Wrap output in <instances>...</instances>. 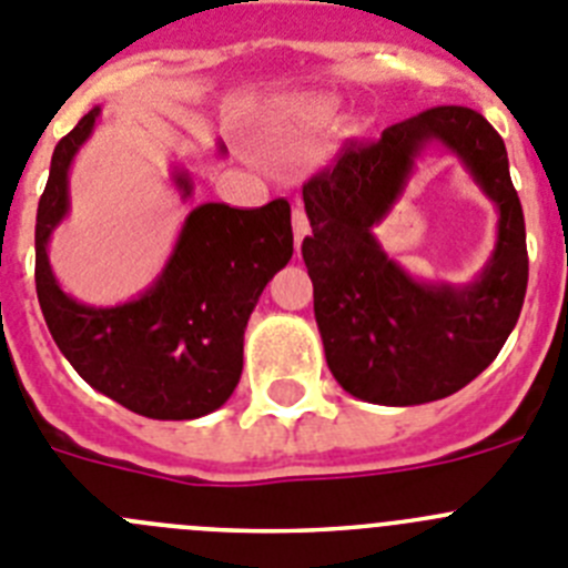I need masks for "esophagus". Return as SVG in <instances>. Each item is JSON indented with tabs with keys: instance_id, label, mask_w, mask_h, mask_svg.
<instances>
[{
	"instance_id": "obj_1",
	"label": "esophagus",
	"mask_w": 568,
	"mask_h": 568,
	"mask_svg": "<svg viewBox=\"0 0 568 568\" xmlns=\"http://www.w3.org/2000/svg\"><path fill=\"white\" fill-rule=\"evenodd\" d=\"M293 233H295V247H301L304 236L310 233V220H306V211L301 202L293 205Z\"/></svg>"
}]
</instances>
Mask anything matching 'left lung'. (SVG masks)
Instances as JSON below:
<instances>
[{"mask_svg": "<svg viewBox=\"0 0 568 568\" xmlns=\"http://www.w3.org/2000/svg\"><path fill=\"white\" fill-rule=\"evenodd\" d=\"M430 139L468 165L499 207V242L473 285L410 280L385 256L373 225L402 193ZM312 236L301 244L326 363L352 397L423 405L450 397L485 372L521 315L529 258L521 200L504 140L478 112L434 106L372 143H346L304 182Z\"/></svg>", "mask_w": 568, "mask_h": 568, "instance_id": "1", "label": "left lung"}]
</instances>
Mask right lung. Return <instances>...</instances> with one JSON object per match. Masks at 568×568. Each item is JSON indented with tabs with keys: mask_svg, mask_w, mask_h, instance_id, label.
Masks as SVG:
<instances>
[{
	"mask_svg": "<svg viewBox=\"0 0 568 568\" xmlns=\"http://www.w3.org/2000/svg\"><path fill=\"white\" fill-rule=\"evenodd\" d=\"M101 106L59 140L36 213V293L61 355L95 392L149 419H196L242 377L244 329L267 281L293 258L290 202L253 211L205 202L189 213L169 264L140 298L87 306L64 293L47 242L70 211L67 174ZM225 152V145H220ZM182 196L191 180L174 174Z\"/></svg>",
	"mask_w": 568,
	"mask_h": 568,
	"instance_id": "right-lung-1",
	"label": "right lung"
}]
</instances>
